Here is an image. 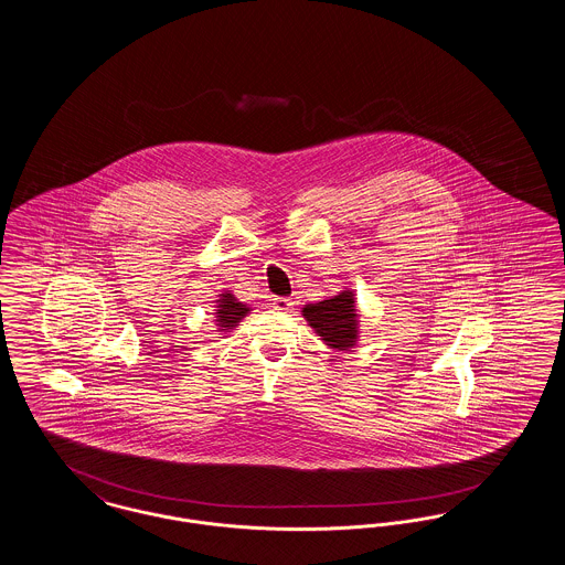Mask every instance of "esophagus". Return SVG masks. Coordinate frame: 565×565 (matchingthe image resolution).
Masks as SVG:
<instances>
[{
    "mask_svg": "<svg viewBox=\"0 0 565 565\" xmlns=\"http://www.w3.org/2000/svg\"><path fill=\"white\" fill-rule=\"evenodd\" d=\"M273 307H275L277 311H290V309L295 307V300H292V298H286V296H277V298H273Z\"/></svg>",
    "mask_w": 565,
    "mask_h": 565,
    "instance_id": "1",
    "label": "esophagus"
}]
</instances>
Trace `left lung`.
Segmentation results:
<instances>
[{
  "mask_svg": "<svg viewBox=\"0 0 565 565\" xmlns=\"http://www.w3.org/2000/svg\"><path fill=\"white\" fill-rule=\"evenodd\" d=\"M305 320L332 350L348 351L358 339V313L353 292H341L328 300L307 305L302 309Z\"/></svg>",
  "mask_w": 565,
  "mask_h": 565,
  "instance_id": "obj_1",
  "label": "left lung"
}]
</instances>
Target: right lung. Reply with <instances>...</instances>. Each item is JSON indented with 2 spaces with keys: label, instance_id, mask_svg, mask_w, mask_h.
Returning <instances> with one entry per match:
<instances>
[{
  "label": "right lung",
  "instance_id": "add662e5",
  "mask_svg": "<svg viewBox=\"0 0 565 565\" xmlns=\"http://www.w3.org/2000/svg\"><path fill=\"white\" fill-rule=\"evenodd\" d=\"M247 311H249V307H245V305L239 302L231 292L220 295L217 309H215V322H217V328H220V330H226V332L233 330L235 326H239V322L245 318Z\"/></svg>",
  "mask_w": 565,
  "mask_h": 565
}]
</instances>
